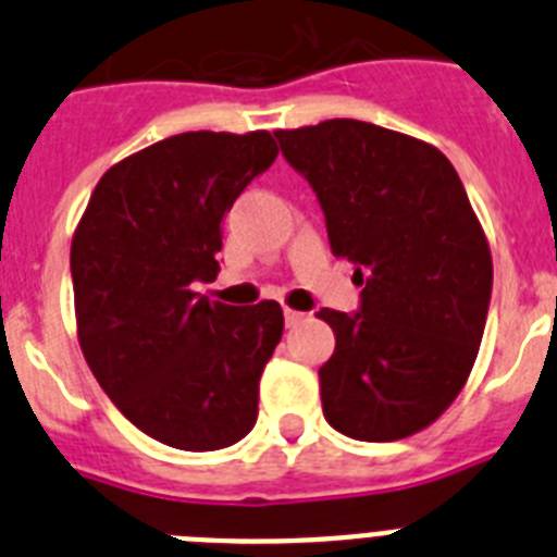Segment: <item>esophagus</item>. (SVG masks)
<instances>
[{
    "label": "esophagus",
    "mask_w": 557,
    "mask_h": 557,
    "mask_svg": "<svg viewBox=\"0 0 557 557\" xmlns=\"http://www.w3.org/2000/svg\"><path fill=\"white\" fill-rule=\"evenodd\" d=\"M304 318H307L304 312H295V309H284V323H287V326H298Z\"/></svg>",
    "instance_id": "obj_1"
}]
</instances>
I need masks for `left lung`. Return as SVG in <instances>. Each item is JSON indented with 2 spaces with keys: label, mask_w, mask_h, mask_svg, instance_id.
I'll use <instances>...</instances> for the list:
<instances>
[{
  "label": "left lung",
  "mask_w": 557,
  "mask_h": 557,
  "mask_svg": "<svg viewBox=\"0 0 557 557\" xmlns=\"http://www.w3.org/2000/svg\"><path fill=\"white\" fill-rule=\"evenodd\" d=\"M275 139L362 287L357 312H318L337 339L318 371L323 416L371 444L424 430L469 379L494 284L460 175L426 141L371 122L329 120Z\"/></svg>",
  "instance_id": "8db88e82"
}]
</instances>
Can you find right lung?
<instances>
[{"label":"right lung","mask_w":557,"mask_h":557,"mask_svg":"<svg viewBox=\"0 0 557 557\" xmlns=\"http://www.w3.org/2000/svg\"><path fill=\"white\" fill-rule=\"evenodd\" d=\"M275 156L268 131L156 141L102 175L72 239L83 357L122 416L175 449H225L256 424L282 307L195 289L220 270L225 211Z\"/></svg>","instance_id":"obj_1"}]
</instances>
